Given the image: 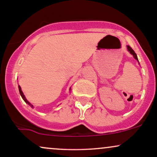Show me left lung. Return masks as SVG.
I'll return each mask as SVG.
<instances>
[{
    "label": "left lung",
    "instance_id": "8db88e82",
    "mask_svg": "<svg viewBox=\"0 0 157 157\" xmlns=\"http://www.w3.org/2000/svg\"><path fill=\"white\" fill-rule=\"evenodd\" d=\"M127 48H128V52H130V53L131 54V55H132L133 56H134V58L135 59H136V60H137L138 61V62H139V60H138V58H137V56H136V53H135V52H134V50H133L132 49V48H131V47H130V46H127Z\"/></svg>",
    "mask_w": 157,
    "mask_h": 157
}]
</instances>
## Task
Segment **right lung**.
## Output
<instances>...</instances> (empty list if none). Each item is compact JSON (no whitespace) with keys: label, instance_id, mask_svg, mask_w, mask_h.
Masks as SVG:
<instances>
[{"label":"right lung","instance_id":"obj_1","mask_svg":"<svg viewBox=\"0 0 157 157\" xmlns=\"http://www.w3.org/2000/svg\"><path fill=\"white\" fill-rule=\"evenodd\" d=\"M18 89H19V91H20V94H21V97H22L23 100H24V101H25V102H26V103H27V104H28V105H29L30 106H31V107H32V108H33V105H32V104H31V103H30V102H29V101H28V100H26V97H25V96H24V94H23V91H21V86H18Z\"/></svg>","mask_w":157,"mask_h":157}]
</instances>
